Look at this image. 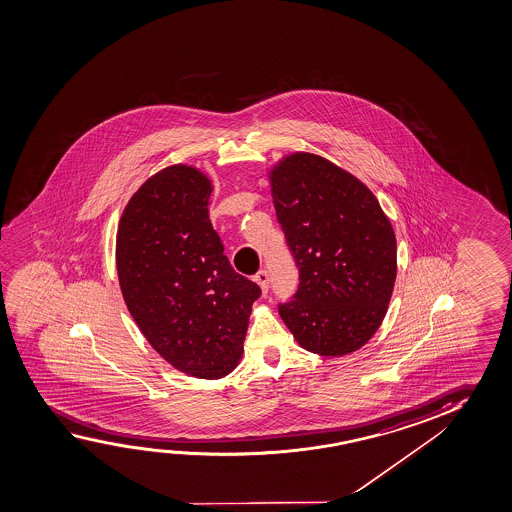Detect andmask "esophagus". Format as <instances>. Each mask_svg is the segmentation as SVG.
<instances>
[{
  "label": "esophagus",
  "instance_id": "obj_1",
  "mask_svg": "<svg viewBox=\"0 0 512 512\" xmlns=\"http://www.w3.org/2000/svg\"><path fill=\"white\" fill-rule=\"evenodd\" d=\"M256 283L260 284L261 286V292L267 293L268 288H270V276H268L267 270L265 268H261L260 272L256 274Z\"/></svg>",
  "mask_w": 512,
  "mask_h": 512
}]
</instances>
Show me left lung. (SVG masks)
<instances>
[{"instance_id": "obj_1", "label": "left lung", "mask_w": 512, "mask_h": 512, "mask_svg": "<svg viewBox=\"0 0 512 512\" xmlns=\"http://www.w3.org/2000/svg\"><path fill=\"white\" fill-rule=\"evenodd\" d=\"M277 220L299 268L279 315L301 347L343 356L379 329L397 277V240L368 188L322 156L295 153L270 176Z\"/></svg>"}]
</instances>
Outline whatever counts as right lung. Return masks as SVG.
<instances>
[{
	"label": "right lung",
	"instance_id": "obj_1",
	"mask_svg": "<svg viewBox=\"0 0 512 512\" xmlns=\"http://www.w3.org/2000/svg\"><path fill=\"white\" fill-rule=\"evenodd\" d=\"M210 194V179L194 167L156 172L124 208L115 245L131 317L165 361L199 379L233 372L261 295L224 254Z\"/></svg>",
	"mask_w": 512,
	"mask_h": 512
}]
</instances>
